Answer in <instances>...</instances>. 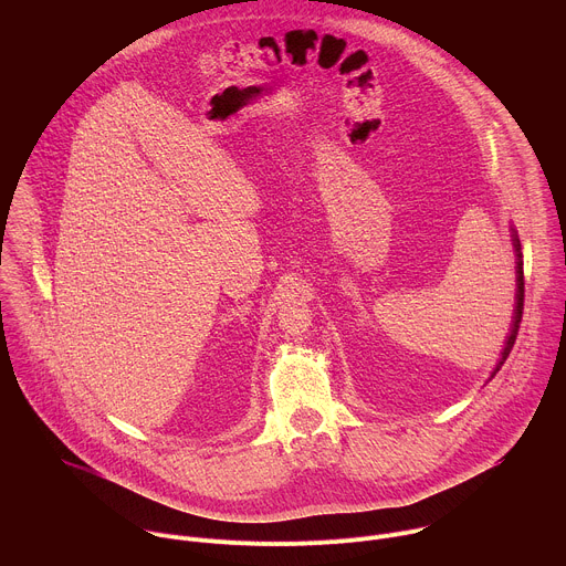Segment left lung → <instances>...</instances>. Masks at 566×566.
Returning a JSON list of instances; mask_svg holds the SVG:
<instances>
[{
  "label": "left lung",
  "instance_id": "1",
  "mask_svg": "<svg viewBox=\"0 0 566 566\" xmlns=\"http://www.w3.org/2000/svg\"><path fill=\"white\" fill-rule=\"evenodd\" d=\"M510 231H512V244H514V255H516V302H514V317H512V326H510V335L505 339V346L501 350V357H499V364L496 368L492 370L490 379L492 381L496 377V373L503 368L505 359L510 357L512 348H514V342H516V335H518V328H521V319H523V302H525V277H523V249H521V240H518V231L514 229V224H510Z\"/></svg>",
  "mask_w": 566,
  "mask_h": 566
}]
</instances>
